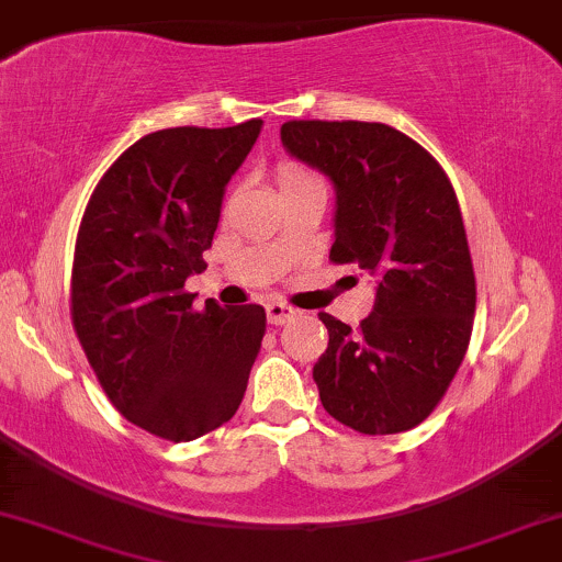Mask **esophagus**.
<instances>
[{
	"label": "esophagus",
	"mask_w": 562,
	"mask_h": 562,
	"mask_svg": "<svg viewBox=\"0 0 562 562\" xmlns=\"http://www.w3.org/2000/svg\"><path fill=\"white\" fill-rule=\"evenodd\" d=\"M299 314V308L288 306V303L282 301H269L267 303V319L272 322V325H285V322H290Z\"/></svg>",
	"instance_id": "esophagus-1"
}]
</instances>
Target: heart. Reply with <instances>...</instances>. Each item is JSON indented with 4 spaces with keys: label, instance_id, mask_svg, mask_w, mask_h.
<instances>
[{
    "label": "heart",
    "instance_id": "heart-1",
    "mask_svg": "<svg viewBox=\"0 0 562 562\" xmlns=\"http://www.w3.org/2000/svg\"><path fill=\"white\" fill-rule=\"evenodd\" d=\"M277 182H280V190H293V187L319 182L317 173L303 169L301 164H293V160H285V164L277 166Z\"/></svg>",
    "mask_w": 562,
    "mask_h": 562
}]
</instances>
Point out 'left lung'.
Returning a JSON list of instances; mask_svg holds the SVG:
<instances>
[{
    "mask_svg": "<svg viewBox=\"0 0 562 562\" xmlns=\"http://www.w3.org/2000/svg\"><path fill=\"white\" fill-rule=\"evenodd\" d=\"M282 145L335 184L333 263L375 280L357 330L319 314L330 344L314 364L319 402L367 436L420 425L465 359L475 272L454 187L398 128L370 121H288Z\"/></svg>",
    "mask_w": 562,
    "mask_h": 562,
    "instance_id": "8db88e82",
    "label": "left lung"
}]
</instances>
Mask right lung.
<instances>
[{
	"instance_id": "obj_1",
	"label": "right lung",
	"mask_w": 562,
	"mask_h": 562,
	"mask_svg": "<svg viewBox=\"0 0 562 562\" xmlns=\"http://www.w3.org/2000/svg\"><path fill=\"white\" fill-rule=\"evenodd\" d=\"M261 132L160 128L102 173L76 237L70 319L102 391L128 423L192 441L232 420L267 333L256 303L203 312L187 293L205 269L224 187Z\"/></svg>"
}]
</instances>
